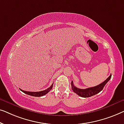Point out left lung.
I'll return each mask as SVG.
<instances>
[{
	"label": "left lung",
	"instance_id": "left-lung-1",
	"mask_svg": "<svg viewBox=\"0 0 124 124\" xmlns=\"http://www.w3.org/2000/svg\"><path fill=\"white\" fill-rule=\"evenodd\" d=\"M111 78V74L105 80L104 82L101 84L98 85L94 86V87L87 88L85 89H81L75 87L74 86L73 81L71 82V85H72V89L73 92L76 93L78 95L81 96L83 98H88L90 97L91 96L97 94L98 93L101 92L104 88V86L107 83Z\"/></svg>",
	"mask_w": 124,
	"mask_h": 124
}]
</instances>
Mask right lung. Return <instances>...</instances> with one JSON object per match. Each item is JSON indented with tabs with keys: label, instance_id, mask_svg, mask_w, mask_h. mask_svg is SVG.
I'll return each mask as SVG.
<instances>
[{
	"label": "right lung",
	"instance_id": "1",
	"mask_svg": "<svg viewBox=\"0 0 124 124\" xmlns=\"http://www.w3.org/2000/svg\"><path fill=\"white\" fill-rule=\"evenodd\" d=\"M52 87H53V84H52V85L50 86V87L48 88V89H47L46 90H45L43 91H38V92H31V91H24V90H23L20 89V90L21 91H23V93H25V94H26L28 95H31V96H37V97H39V96H43L46 95V94H47L49 91H50L52 89Z\"/></svg>",
	"mask_w": 124,
	"mask_h": 124
}]
</instances>
